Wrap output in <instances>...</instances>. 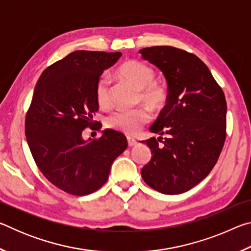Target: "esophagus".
I'll return each mask as SVG.
<instances>
[{"instance_id": "34e87169", "label": "esophagus", "mask_w": 251, "mask_h": 251, "mask_svg": "<svg viewBox=\"0 0 251 251\" xmlns=\"http://www.w3.org/2000/svg\"><path fill=\"white\" fill-rule=\"evenodd\" d=\"M127 143H128V146L129 147L135 146L136 144H137V142H136V139H134L133 137H130V136H128V137H127Z\"/></svg>"}]
</instances>
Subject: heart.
<instances>
[{
    "instance_id": "b5f03b06",
    "label": "heart",
    "mask_w": 251,
    "mask_h": 251,
    "mask_svg": "<svg viewBox=\"0 0 251 251\" xmlns=\"http://www.w3.org/2000/svg\"><path fill=\"white\" fill-rule=\"evenodd\" d=\"M116 75L125 83L131 85L138 92L137 100L152 110H160L167 105L169 90L166 83L155 80V71L146 63L130 59L118 67ZM96 100L100 107L110 104V83L101 77L96 84ZM151 114L145 107L121 109L108 117L107 125L127 135H134L150 122Z\"/></svg>"
}]
</instances>
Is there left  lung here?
<instances>
[{"label":"left lung","mask_w":251,"mask_h":251,"mask_svg":"<svg viewBox=\"0 0 251 251\" xmlns=\"http://www.w3.org/2000/svg\"><path fill=\"white\" fill-rule=\"evenodd\" d=\"M139 53L163 72L169 90L167 105L151 126V133L166 137L144 142L151 158L142 177L161 194L185 193L207 177L223 151L226 99L209 69L193 53L173 46H151Z\"/></svg>","instance_id":"8db88e82"}]
</instances>
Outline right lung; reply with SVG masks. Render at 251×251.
Wrapping results in <instances>:
<instances>
[{
  "label": "right lung",
  "instance_id": "obj_1",
  "mask_svg": "<svg viewBox=\"0 0 251 251\" xmlns=\"http://www.w3.org/2000/svg\"><path fill=\"white\" fill-rule=\"evenodd\" d=\"M121 52L75 50L45 69L37 80L25 118V136L46 179L65 193L84 196L108 179L113 161L127 148L120 131L106 129L84 141L83 130L96 124L95 88L104 70Z\"/></svg>",
  "mask_w": 251,
  "mask_h": 251
}]
</instances>
